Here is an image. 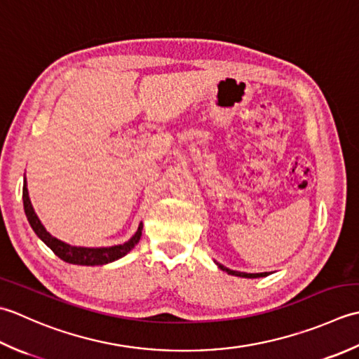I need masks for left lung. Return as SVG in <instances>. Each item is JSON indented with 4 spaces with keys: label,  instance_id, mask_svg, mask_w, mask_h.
Wrapping results in <instances>:
<instances>
[{
    "label": "left lung",
    "instance_id": "obj_1",
    "mask_svg": "<svg viewBox=\"0 0 359 359\" xmlns=\"http://www.w3.org/2000/svg\"><path fill=\"white\" fill-rule=\"evenodd\" d=\"M218 268L223 269V271H226L228 274H232V276H238V277H246V279H255V277H265L268 276V273H257V274H248V273H240V271H232V269L226 268L223 265H220V263H217Z\"/></svg>",
    "mask_w": 359,
    "mask_h": 359
}]
</instances>
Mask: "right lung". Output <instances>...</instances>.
<instances>
[{
  "mask_svg": "<svg viewBox=\"0 0 359 359\" xmlns=\"http://www.w3.org/2000/svg\"><path fill=\"white\" fill-rule=\"evenodd\" d=\"M23 204H25V212L27 217V222L31 224V228L34 232L39 236L48 248L53 250V252L60 257L63 262L72 263V265H88V266H94V265H105V263L114 262L121 257H123L127 252L133 250L135 245L139 241L142 236V223L139 224V228L136 233L131 237L128 241H126L123 245H116V246H108V248H77V246H71L63 243V241L57 240L55 237L50 236V233L45 229V226L41 224L39 220V217L35 215L34 208L31 204V200H29V194H27V186H26V180H25V186H23Z\"/></svg>",
  "mask_w": 359,
  "mask_h": 359,
  "instance_id": "obj_1",
  "label": "right lung"
}]
</instances>
